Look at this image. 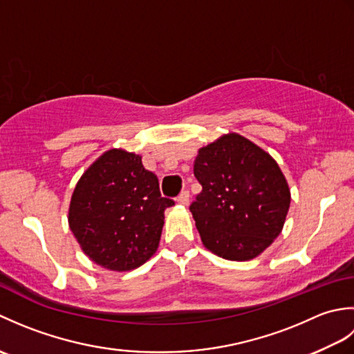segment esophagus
<instances>
[{
	"instance_id": "obj_1",
	"label": "esophagus",
	"mask_w": 354,
	"mask_h": 354,
	"mask_svg": "<svg viewBox=\"0 0 354 354\" xmlns=\"http://www.w3.org/2000/svg\"><path fill=\"white\" fill-rule=\"evenodd\" d=\"M176 201L179 202V204H183V205H189V202H190V193H189V190H184V192L179 193V196L176 198Z\"/></svg>"
}]
</instances>
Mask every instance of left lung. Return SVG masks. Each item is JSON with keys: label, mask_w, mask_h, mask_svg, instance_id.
I'll list each match as a JSON object with an SVG mask.
<instances>
[{"label": "left lung", "mask_w": 354, "mask_h": 354, "mask_svg": "<svg viewBox=\"0 0 354 354\" xmlns=\"http://www.w3.org/2000/svg\"><path fill=\"white\" fill-rule=\"evenodd\" d=\"M194 176L202 192L192 202L202 243L222 259L257 257L283 230L290 190L275 160L239 133L199 149Z\"/></svg>", "instance_id": "1"}]
</instances>
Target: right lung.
<instances>
[{"label": "right lung", "mask_w": 354, "mask_h": 354, "mask_svg": "<svg viewBox=\"0 0 354 354\" xmlns=\"http://www.w3.org/2000/svg\"><path fill=\"white\" fill-rule=\"evenodd\" d=\"M155 173L141 156L111 149L82 175L71 196L68 223L89 259L109 270H131L158 250L164 209Z\"/></svg>", "instance_id": "add662e5"}]
</instances>
